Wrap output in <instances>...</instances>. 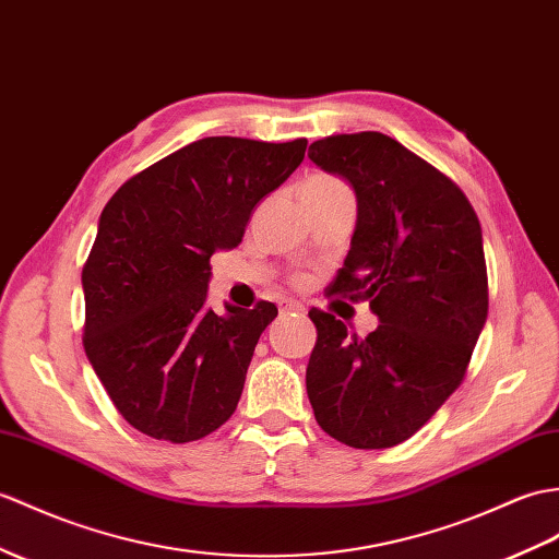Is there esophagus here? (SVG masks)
Listing matches in <instances>:
<instances>
[{
  "instance_id": "obj_1",
  "label": "esophagus",
  "mask_w": 559,
  "mask_h": 559,
  "mask_svg": "<svg viewBox=\"0 0 559 559\" xmlns=\"http://www.w3.org/2000/svg\"><path fill=\"white\" fill-rule=\"evenodd\" d=\"M302 314L305 311V305L302 302H297V300H283L281 302V314Z\"/></svg>"
}]
</instances>
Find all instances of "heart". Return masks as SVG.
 <instances>
[{"label": "heart", "mask_w": 559, "mask_h": 559, "mask_svg": "<svg viewBox=\"0 0 559 559\" xmlns=\"http://www.w3.org/2000/svg\"><path fill=\"white\" fill-rule=\"evenodd\" d=\"M311 180H317V183H326V186H343L338 178H331V176H314Z\"/></svg>", "instance_id": "obj_1"}]
</instances>
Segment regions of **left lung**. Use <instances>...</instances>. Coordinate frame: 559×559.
<instances>
[{"instance_id":"8db88e82","label":"left lung","mask_w":559,"mask_h":559,"mask_svg":"<svg viewBox=\"0 0 559 559\" xmlns=\"http://www.w3.org/2000/svg\"><path fill=\"white\" fill-rule=\"evenodd\" d=\"M309 159L357 194V228L333 295L381 319L365 338L309 309L307 395L317 424L359 450L412 438L457 391L488 317L481 224L457 183L376 131L321 138Z\"/></svg>"}]
</instances>
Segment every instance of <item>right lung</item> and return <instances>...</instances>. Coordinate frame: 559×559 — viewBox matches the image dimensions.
Returning <instances> with one entry per match:
<instances>
[{
    "instance_id": "right-lung-1",
    "label": "right lung",
    "mask_w": 559,
    "mask_h": 559,
    "mask_svg": "<svg viewBox=\"0 0 559 559\" xmlns=\"http://www.w3.org/2000/svg\"><path fill=\"white\" fill-rule=\"evenodd\" d=\"M307 140L202 138L128 178L102 210L83 266V347L140 433L190 443L230 419L274 302L206 307L210 259L242 240L257 202Z\"/></svg>"
}]
</instances>
